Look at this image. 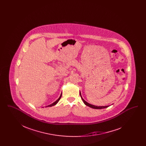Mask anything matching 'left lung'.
<instances>
[{"label":"left lung","instance_id":"left-lung-1","mask_svg":"<svg viewBox=\"0 0 146 146\" xmlns=\"http://www.w3.org/2000/svg\"><path fill=\"white\" fill-rule=\"evenodd\" d=\"M80 96H81V98H82V100H83L84 104H85L86 106H88L92 108H94V109H100H100L106 108H107V107H109V106H95V105H92V104H89L88 102H87L86 101H85L84 100L83 98V97H82L81 94H80Z\"/></svg>","mask_w":146,"mask_h":146}]
</instances>
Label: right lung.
Listing matches in <instances>:
<instances>
[{
	"label": "right lung",
	"mask_w": 146,
	"mask_h": 146,
	"mask_svg": "<svg viewBox=\"0 0 146 146\" xmlns=\"http://www.w3.org/2000/svg\"><path fill=\"white\" fill-rule=\"evenodd\" d=\"M61 96H62V94H61V95H60V97L55 102H54V103H52V104H49L48 106H46V107H52V106H55L56 104H57V102L59 101V100H60V98H61Z\"/></svg>",
	"instance_id": "1"
}]
</instances>
